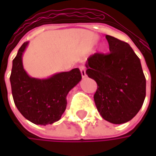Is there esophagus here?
<instances>
[{
    "mask_svg": "<svg viewBox=\"0 0 156 156\" xmlns=\"http://www.w3.org/2000/svg\"><path fill=\"white\" fill-rule=\"evenodd\" d=\"M79 69H80V72H81V74H82V77L84 78L87 77V74H86V71H85V68L84 66H80L79 67Z\"/></svg>",
    "mask_w": 156,
    "mask_h": 156,
    "instance_id": "1",
    "label": "esophagus"
}]
</instances>
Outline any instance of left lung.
<instances>
[{
    "label": "left lung",
    "mask_w": 156,
    "mask_h": 156,
    "mask_svg": "<svg viewBox=\"0 0 156 156\" xmlns=\"http://www.w3.org/2000/svg\"><path fill=\"white\" fill-rule=\"evenodd\" d=\"M109 52L88 58L86 73L96 81L95 105L103 119L120 124L131 120L143 105L146 80L140 60L129 45L106 35Z\"/></svg>",
    "instance_id": "8db88e82"
}]
</instances>
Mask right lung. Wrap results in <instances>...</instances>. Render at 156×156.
<instances>
[{"label":"right lung","mask_w":156,"mask_h":156,"mask_svg":"<svg viewBox=\"0 0 156 156\" xmlns=\"http://www.w3.org/2000/svg\"><path fill=\"white\" fill-rule=\"evenodd\" d=\"M19 48L12 61L10 82L16 108L35 124H51L61 119L67 107V95L82 79L78 68L55 73L48 78L30 77L22 64V55L28 45Z\"/></svg>","instance_id":"add662e5"}]
</instances>
